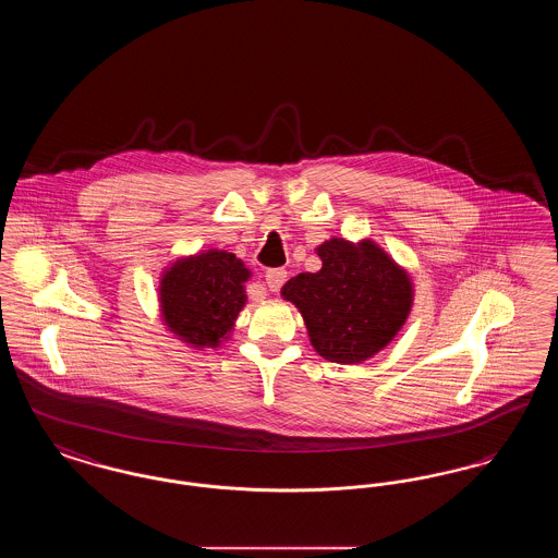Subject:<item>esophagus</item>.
I'll return each mask as SVG.
<instances>
[{
    "label": "esophagus",
    "instance_id": "34e87169",
    "mask_svg": "<svg viewBox=\"0 0 558 558\" xmlns=\"http://www.w3.org/2000/svg\"><path fill=\"white\" fill-rule=\"evenodd\" d=\"M284 282H287V269H280V267H276V269H267L266 284L269 291H280Z\"/></svg>",
    "mask_w": 558,
    "mask_h": 558
}]
</instances>
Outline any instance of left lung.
Listing matches in <instances>:
<instances>
[{"mask_svg":"<svg viewBox=\"0 0 558 558\" xmlns=\"http://www.w3.org/2000/svg\"><path fill=\"white\" fill-rule=\"evenodd\" d=\"M316 253L322 269L294 276L280 294L303 316L318 355L362 364L403 328L414 305L412 276L372 239L332 236Z\"/></svg>","mask_w":558,"mask_h":558,"instance_id":"1","label":"left lung"}]
</instances>
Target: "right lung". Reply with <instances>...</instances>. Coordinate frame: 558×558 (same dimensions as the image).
<instances>
[{"label": "right lung", "mask_w": 558, "mask_h": 558, "mask_svg": "<svg viewBox=\"0 0 558 558\" xmlns=\"http://www.w3.org/2000/svg\"><path fill=\"white\" fill-rule=\"evenodd\" d=\"M253 271L234 253L207 248L182 255L160 271L162 326L192 349H219L230 341L246 305Z\"/></svg>", "instance_id": "obj_1"}]
</instances>
